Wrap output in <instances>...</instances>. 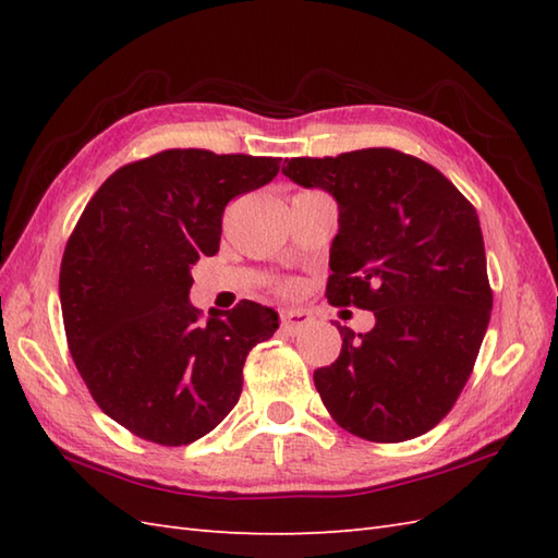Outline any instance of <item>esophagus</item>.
Returning a JSON list of instances; mask_svg holds the SVG:
<instances>
[{"label": "esophagus", "instance_id": "34e87169", "mask_svg": "<svg viewBox=\"0 0 558 558\" xmlns=\"http://www.w3.org/2000/svg\"><path fill=\"white\" fill-rule=\"evenodd\" d=\"M280 322L290 336H298L304 326L312 324V314L304 310H286L280 312Z\"/></svg>", "mask_w": 558, "mask_h": 558}]
</instances>
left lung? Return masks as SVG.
Segmentation results:
<instances>
[{"label":"left lung","mask_w":558,"mask_h":558,"mask_svg":"<svg viewBox=\"0 0 558 558\" xmlns=\"http://www.w3.org/2000/svg\"><path fill=\"white\" fill-rule=\"evenodd\" d=\"M282 174L338 204L326 298L374 312L314 384L333 420L366 441L422 436L453 408L492 314L477 210L446 177L393 148L292 158Z\"/></svg>","instance_id":"8db88e82"}]
</instances>
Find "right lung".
<instances>
[{
  "label": "right lung",
  "mask_w": 558,
  "mask_h": 558,
  "mask_svg": "<svg viewBox=\"0 0 558 558\" xmlns=\"http://www.w3.org/2000/svg\"><path fill=\"white\" fill-rule=\"evenodd\" d=\"M280 158L172 148L110 174L71 232L59 302L76 369L100 410L160 446H186L228 417L242 366L280 326L242 300L201 322L192 266L220 246L228 201L268 184Z\"/></svg>",
  "instance_id": "add662e5"
}]
</instances>
